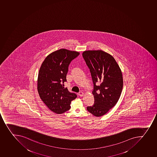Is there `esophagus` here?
<instances>
[{
	"label": "esophagus",
	"instance_id": "obj_1",
	"mask_svg": "<svg viewBox=\"0 0 157 157\" xmlns=\"http://www.w3.org/2000/svg\"><path fill=\"white\" fill-rule=\"evenodd\" d=\"M78 95H79L80 97H82L83 96V93L82 92H79V93H78Z\"/></svg>",
	"mask_w": 157,
	"mask_h": 157
}]
</instances>
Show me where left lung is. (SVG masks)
<instances>
[{"mask_svg": "<svg viewBox=\"0 0 157 157\" xmlns=\"http://www.w3.org/2000/svg\"><path fill=\"white\" fill-rule=\"evenodd\" d=\"M82 57L90 69L93 82L94 104L86 109L97 117L107 113L118 102L123 88V77L112 56L102 50H88Z\"/></svg>", "mask_w": 157, "mask_h": 157, "instance_id": "8db88e82", "label": "left lung"}]
</instances>
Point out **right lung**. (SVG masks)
<instances>
[{"label": "right lung", "mask_w": 157, "mask_h": 157, "mask_svg": "<svg viewBox=\"0 0 157 157\" xmlns=\"http://www.w3.org/2000/svg\"><path fill=\"white\" fill-rule=\"evenodd\" d=\"M79 53L61 49L46 57L39 71L37 89L41 100L47 107L57 114H62L71 108V102L77 95L64 88L71 61Z\"/></svg>", "instance_id": "obj_1"}]
</instances>
